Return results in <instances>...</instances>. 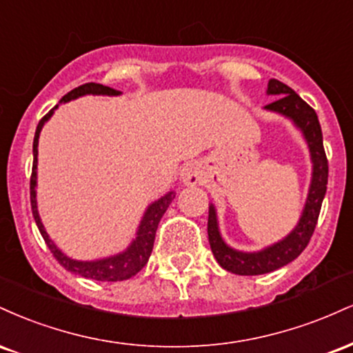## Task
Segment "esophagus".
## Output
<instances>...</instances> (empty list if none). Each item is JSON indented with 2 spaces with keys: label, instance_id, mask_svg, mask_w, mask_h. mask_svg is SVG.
<instances>
[{
  "label": "esophagus",
  "instance_id": "obj_1",
  "mask_svg": "<svg viewBox=\"0 0 353 353\" xmlns=\"http://www.w3.org/2000/svg\"><path fill=\"white\" fill-rule=\"evenodd\" d=\"M181 181L184 182L185 185H197L201 184L202 181V171L197 164L189 163L182 168L181 171Z\"/></svg>",
  "mask_w": 353,
  "mask_h": 353
}]
</instances>
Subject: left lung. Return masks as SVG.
<instances>
[{"mask_svg":"<svg viewBox=\"0 0 353 353\" xmlns=\"http://www.w3.org/2000/svg\"><path fill=\"white\" fill-rule=\"evenodd\" d=\"M267 94L279 96L274 103L267 104V111L289 117L302 131L303 139L307 141L310 151L312 181L302 216L292 232L283 237L282 241L257 250V252H241V250L232 249L225 244L219 232L216 208L214 204L209 205L208 234L210 250L222 269L237 275H261L272 272V270L281 269L292 262L302 254L314 234L315 225H317L320 208H322V201L325 197L327 179H329V163H327L325 149H323L322 129H320L317 112L292 88L277 79L269 81Z\"/></svg>","mask_w":353,"mask_h":353,"instance_id":"left-lung-1","label":"left lung"}]
</instances>
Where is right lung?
<instances>
[{"label": "right lung", "mask_w": 353, "mask_h": 353, "mask_svg": "<svg viewBox=\"0 0 353 353\" xmlns=\"http://www.w3.org/2000/svg\"><path fill=\"white\" fill-rule=\"evenodd\" d=\"M86 94H96V96H119L121 91H116V89L103 86V84L98 83H86L83 86L74 88L72 91L68 92L66 96L61 98L59 103H68V101L78 99L81 96ZM54 106L48 112L46 116L39 121L38 128H36L34 132V141H33V172H31V181H30V194H31V210H33V216L36 221V225H38L39 232L46 242V245L50 247L51 254L54 255L56 261L59 262L61 265L66 270H70L72 274H78L81 277L92 279V281H101V282H119V281H128L132 275L139 272L143 267L148 264L149 255L152 252L154 247V239H156V230L157 225H159L161 217L164 216V212L168 210L169 204H171L176 194L168 192L165 196L152 202L148 209H145L143 221H141L139 228H137L136 239L131 242V245L124 250V252L111 255V257L98 259V261H74V259L64 255L61 250L56 247L54 242L51 241L50 236H48L46 229H44L41 219H39L38 212V202H36V184H38V141H39V132H41L44 123L52 116Z\"/></svg>", "instance_id": "1"}]
</instances>
